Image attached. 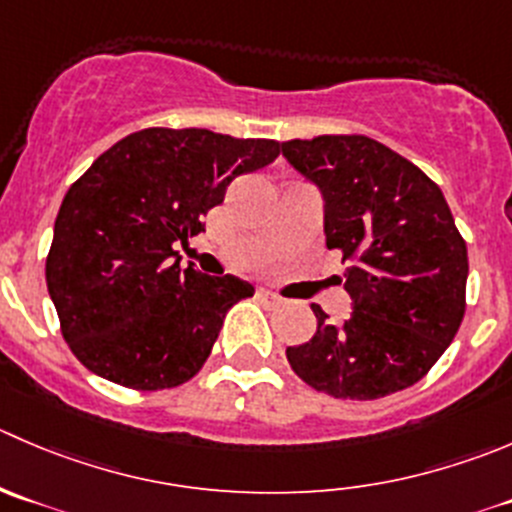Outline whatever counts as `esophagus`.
I'll return each instance as SVG.
<instances>
[{
    "instance_id": "esophagus-1",
    "label": "esophagus",
    "mask_w": 512,
    "mask_h": 512,
    "mask_svg": "<svg viewBox=\"0 0 512 512\" xmlns=\"http://www.w3.org/2000/svg\"><path fill=\"white\" fill-rule=\"evenodd\" d=\"M260 297L267 302V305H280L282 302V297L275 295V292H270V290H260Z\"/></svg>"
}]
</instances>
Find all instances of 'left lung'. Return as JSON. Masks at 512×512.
Wrapping results in <instances>:
<instances>
[{"label": "left lung", "instance_id": "1", "mask_svg": "<svg viewBox=\"0 0 512 512\" xmlns=\"http://www.w3.org/2000/svg\"><path fill=\"white\" fill-rule=\"evenodd\" d=\"M285 160L320 190L325 242L342 252L352 300L332 325L287 347L290 367L320 393L377 400L410 388L448 350L465 315L468 247L440 187L365 135L282 142Z\"/></svg>", "mask_w": 512, "mask_h": 512}]
</instances>
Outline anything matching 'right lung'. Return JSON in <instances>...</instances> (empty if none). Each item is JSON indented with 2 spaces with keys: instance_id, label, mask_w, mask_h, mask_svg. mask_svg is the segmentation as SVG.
Segmentation results:
<instances>
[{
  "instance_id": "obj_1",
  "label": "right lung",
  "mask_w": 512,
  "mask_h": 512,
  "mask_svg": "<svg viewBox=\"0 0 512 512\" xmlns=\"http://www.w3.org/2000/svg\"><path fill=\"white\" fill-rule=\"evenodd\" d=\"M280 155L275 140L210 130L132 132L69 187L54 220L47 290L69 350L132 390L177 388L210 357L227 310L255 287L180 267L227 185Z\"/></svg>"
}]
</instances>
